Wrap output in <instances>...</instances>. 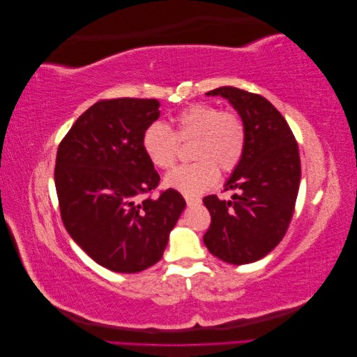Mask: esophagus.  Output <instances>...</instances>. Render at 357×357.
I'll return each mask as SVG.
<instances>
[{
    "instance_id": "34e87169",
    "label": "esophagus",
    "mask_w": 357,
    "mask_h": 357,
    "mask_svg": "<svg viewBox=\"0 0 357 357\" xmlns=\"http://www.w3.org/2000/svg\"><path fill=\"white\" fill-rule=\"evenodd\" d=\"M185 199H186V204L189 205H198V204H201V198H198V197H185Z\"/></svg>"
}]
</instances>
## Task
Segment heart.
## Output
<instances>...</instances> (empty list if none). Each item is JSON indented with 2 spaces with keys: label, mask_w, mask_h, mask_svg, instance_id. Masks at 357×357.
<instances>
[{
  "label": "heart",
  "mask_w": 357,
  "mask_h": 357,
  "mask_svg": "<svg viewBox=\"0 0 357 357\" xmlns=\"http://www.w3.org/2000/svg\"><path fill=\"white\" fill-rule=\"evenodd\" d=\"M178 142H190L193 164L181 165L165 176L164 185L185 195L199 193L215 185L222 172H231L244 155L247 132L243 119L232 112H220L213 105L195 104L183 110L176 121V132L155 122L143 132L147 159L160 169L174 165Z\"/></svg>",
  "instance_id": "heart-1"
}]
</instances>
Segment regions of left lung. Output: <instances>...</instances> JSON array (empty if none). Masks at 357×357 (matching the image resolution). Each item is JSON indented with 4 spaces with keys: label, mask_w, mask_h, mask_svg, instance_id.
I'll return each instance as SVG.
<instances>
[{
    "label": "left lung",
    "mask_w": 357,
    "mask_h": 357,
    "mask_svg": "<svg viewBox=\"0 0 357 357\" xmlns=\"http://www.w3.org/2000/svg\"><path fill=\"white\" fill-rule=\"evenodd\" d=\"M228 100L247 132L244 155L225 183L232 201L204 198L211 225L204 235L208 252L226 264L244 265L274 250L294 215L301 181L299 150L284 117L264 96L222 86L205 93Z\"/></svg>",
    "instance_id": "obj_1"
}]
</instances>
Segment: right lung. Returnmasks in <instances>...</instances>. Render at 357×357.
I'll list each match as a JSON object with an SVG mask.
<instances>
[{
    "label": "right lung",
    "mask_w": 357,
    "mask_h": 357,
    "mask_svg": "<svg viewBox=\"0 0 357 357\" xmlns=\"http://www.w3.org/2000/svg\"><path fill=\"white\" fill-rule=\"evenodd\" d=\"M158 100L100 101L58 147L55 186L71 238L96 264L134 274L160 261L186 201L174 189L144 198L159 174L143 150V132L159 119Z\"/></svg>",
    "instance_id": "add662e5"
}]
</instances>
